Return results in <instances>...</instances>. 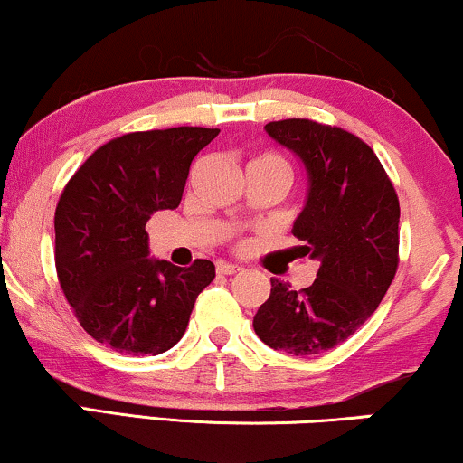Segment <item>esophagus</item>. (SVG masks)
I'll return each mask as SVG.
<instances>
[{
	"mask_svg": "<svg viewBox=\"0 0 463 463\" xmlns=\"http://www.w3.org/2000/svg\"><path fill=\"white\" fill-rule=\"evenodd\" d=\"M244 268H240V265H232V263H219L217 265V274L221 276H236V274H242Z\"/></svg>",
	"mask_w": 463,
	"mask_h": 463,
	"instance_id": "1",
	"label": "esophagus"
}]
</instances>
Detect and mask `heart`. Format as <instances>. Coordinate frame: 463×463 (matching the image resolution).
I'll return each instance as SVG.
<instances>
[{"mask_svg": "<svg viewBox=\"0 0 463 463\" xmlns=\"http://www.w3.org/2000/svg\"><path fill=\"white\" fill-rule=\"evenodd\" d=\"M250 164H261V166H269V168H276V170H280V173H284L288 176V164H287V160H284L282 156H278V154H263V156H259V157H255V160H252ZM246 244H240V249H244Z\"/></svg>", "mask_w": 463, "mask_h": 463, "instance_id": "heart-1", "label": "heart"}]
</instances>
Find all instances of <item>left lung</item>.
<instances>
[{
  "label": "left lung",
  "instance_id": "left-lung-1",
  "mask_svg": "<svg viewBox=\"0 0 463 463\" xmlns=\"http://www.w3.org/2000/svg\"><path fill=\"white\" fill-rule=\"evenodd\" d=\"M265 130L306 164L309 192L293 236L303 242L301 257L320 268L301 290L271 278L252 326L274 350L314 356L356 333L388 293L398 269L401 204L375 151L352 132L303 118Z\"/></svg>",
  "mask_w": 463,
  "mask_h": 463
}]
</instances>
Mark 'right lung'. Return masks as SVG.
<instances>
[{
    "mask_svg": "<svg viewBox=\"0 0 463 463\" xmlns=\"http://www.w3.org/2000/svg\"><path fill=\"white\" fill-rule=\"evenodd\" d=\"M219 128L128 132L100 145L62 189L54 263L65 299L94 341L119 354L166 352L185 333L214 265L149 259L145 225L179 206L194 157Z\"/></svg>",
    "mask_w": 463,
    "mask_h": 463,
    "instance_id": "obj_1",
    "label": "right lung"
}]
</instances>
